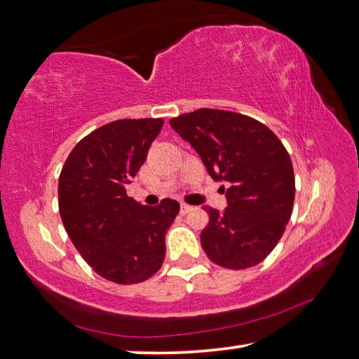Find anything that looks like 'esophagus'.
<instances>
[{
    "mask_svg": "<svg viewBox=\"0 0 359 359\" xmlns=\"http://www.w3.org/2000/svg\"><path fill=\"white\" fill-rule=\"evenodd\" d=\"M180 211H181V215H187V212H191V211H192V206H189V205L183 203V205H181Z\"/></svg>",
    "mask_w": 359,
    "mask_h": 359,
    "instance_id": "obj_1",
    "label": "esophagus"
}]
</instances>
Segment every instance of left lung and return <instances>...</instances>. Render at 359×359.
<instances>
[{
    "label": "left lung",
    "instance_id": "left-lung-1",
    "mask_svg": "<svg viewBox=\"0 0 359 359\" xmlns=\"http://www.w3.org/2000/svg\"><path fill=\"white\" fill-rule=\"evenodd\" d=\"M170 126L197 151L211 178L227 184L221 186L227 208H210L200 235L210 260L244 269L266 259L293 210L294 175L284 144L265 124L227 110L200 109Z\"/></svg>",
    "mask_w": 359,
    "mask_h": 359
}]
</instances>
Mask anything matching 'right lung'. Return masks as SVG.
Masks as SVG:
<instances>
[{"instance_id":"obj_1","label":"right lung","mask_w":359,"mask_h":359,"mask_svg":"<svg viewBox=\"0 0 359 359\" xmlns=\"http://www.w3.org/2000/svg\"><path fill=\"white\" fill-rule=\"evenodd\" d=\"M162 124V118L105 124L75 144L61 170L58 205L67 235L88 265L115 284L159 271L167 229L180 212L176 200L147 206L126 194Z\"/></svg>"}]
</instances>
